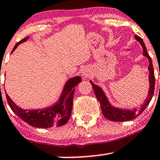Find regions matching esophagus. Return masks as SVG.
I'll list each match as a JSON object with an SVG mask.
<instances>
[{
    "instance_id": "34e87169",
    "label": "esophagus",
    "mask_w": 160,
    "mask_h": 160,
    "mask_svg": "<svg viewBox=\"0 0 160 160\" xmlns=\"http://www.w3.org/2000/svg\"><path fill=\"white\" fill-rule=\"evenodd\" d=\"M82 75H83V76H85V77L88 76V75H89L88 72H87V71H83V72H82Z\"/></svg>"
}]
</instances>
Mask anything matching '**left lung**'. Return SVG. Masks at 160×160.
<instances>
[{"mask_svg":"<svg viewBox=\"0 0 160 160\" xmlns=\"http://www.w3.org/2000/svg\"><path fill=\"white\" fill-rule=\"evenodd\" d=\"M135 38L142 46V50H143V56H146L149 60V67L148 70L149 72V89L148 92V97L147 98L146 101H144V104H142L140 108H133V109H121V108H115L111 105L108 101L105 94L104 93L102 89L98 85H94L92 81H90L92 87H93L94 94H95L96 98L99 101L101 104V111L102 114L106 118L110 121H128L130 120L135 119L136 118L139 116L142 111H144L149 103L150 102L152 99V95L154 93V88H155V75H154L153 66H152V59L150 56L147 53V48H146L145 44H144L142 39L138 36H135Z\"/></svg>","mask_w":160,"mask_h":160,"instance_id":"left-lung-1","label":"left lung"}]
</instances>
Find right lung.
<instances>
[{"instance_id":"1","label":"right lung","mask_w":160,"mask_h":160,"mask_svg":"<svg viewBox=\"0 0 160 160\" xmlns=\"http://www.w3.org/2000/svg\"><path fill=\"white\" fill-rule=\"evenodd\" d=\"M27 39H29V37H27L18 42L13 47L12 52L16 49L18 45L27 41ZM81 81L82 78L80 76L70 78L65 85L59 101L54 105L45 109H22L14 104L8 94H6V98L8 104L13 113L30 126L38 128H48L53 126L60 127L66 124L70 119L72 109L75 88L78 85V83H80Z\"/></svg>"}]
</instances>
